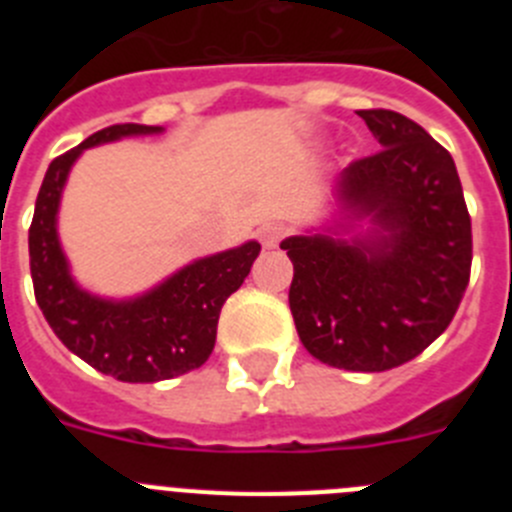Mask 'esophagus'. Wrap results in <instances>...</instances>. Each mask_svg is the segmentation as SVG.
<instances>
[{"instance_id": "1", "label": "esophagus", "mask_w": 512, "mask_h": 512, "mask_svg": "<svg viewBox=\"0 0 512 512\" xmlns=\"http://www.w3.org/2000/svg\"><path fill=\"white\" fill-rule=\"evenodd\" d=\"M284 235H287V228H284V225H279V223H264L259 228V238H261V243H264L266 248L279 246V241H282Z\"/></svg>"}]
</instances>
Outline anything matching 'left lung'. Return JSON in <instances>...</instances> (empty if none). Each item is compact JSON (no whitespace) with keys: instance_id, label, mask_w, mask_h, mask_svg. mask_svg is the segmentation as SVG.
<instances>
[{"instance_id":"1","label":"left lung","mask_w":512,"mask_h":512,"mask_svg":"<svg viewBox=\"0 0 512 512\" xmlns=\"http://www.w3.org/2000/svg\"><path fill=\"white\" fill-rule=\"evenodd\" d=\"M379 151L356 158L341 200L377 228L369 238L292 235L289 310L305 348L346 372L408 364L454 320L472 271V217L454 158L418 122L359 110Z\"/></svg>"}]
</instances>
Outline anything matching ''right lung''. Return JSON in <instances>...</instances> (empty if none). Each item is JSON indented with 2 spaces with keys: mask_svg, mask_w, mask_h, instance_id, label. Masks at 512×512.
<instances>
[{
  "mask_svg": "<svg viewBox=\"0 0 512 512\" xmlns=\"http://www.w3.org/2000/svg\"><path fill=\"white\" fill-rule=\"evenodd\" d=\"M148 133H161V128L138 122L110 125L53 158L27 235L35 300L53 333L79 359L120 382H161L200 369L215 348L225 300L241 287L261 251L259 243L248 241L207 256L128 302L99 300L76 287L56 233L58 202L71 164L84 148Z\"/></svg>",
  "mask_w": 512,
  "mask_h": 512,
  "instance_id": "1",
  "label": "right lung"
}]
</instances>
